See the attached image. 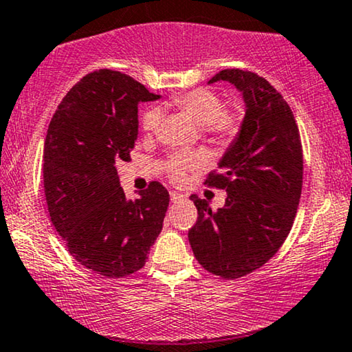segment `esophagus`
Returning a JSON list of instances; mask_svg holds the SVG:
<instances>
[{"mask_svg":"<svg viewBox=\"0 0 352 352\" xmlns=\"http://www.w3.org/2000/svg\"><path fill=\"white\" fill-rule=\"evenodd\" d=\"M170 199H171L173 204H176V201L184 200V199H186V195H182V194H179V192L173 190V192H170Z\"/></svg>","mask_w":352,"mask_h":352,"instance_id":"34e87169","label":"esophagus"}]
</instances>
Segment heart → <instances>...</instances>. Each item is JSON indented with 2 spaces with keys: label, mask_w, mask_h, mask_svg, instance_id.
I'll return each instance as SVG.
<instances>
[{
  "label": "heart",
  "mask_w": 352,
  "mask_h": 352,
  "mask_svg": "<svg viewBox=\"0 0 352 352\" xmlns=\"http://www.w3.org/2000/svg\"><path fill=\"white\" fill-rule=\"evenodd\" d=\"M170 105L189 115L200 126H205L206 133L213 134L216 138L228 139L239 131L237 117L226 113L221 99L210 89L200 88L173 96ZM160 110L155 107L147 109L142 115V129L146 133H153L160 124ZM201 162L204 158L199 153H179L171 158L168 168L175 179H181L186 170H195L201 165Z\"/></svg>",
  "instance_id": "1"
}]
</instances>
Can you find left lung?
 Listing matches in <instances>:
<instances>
[{
    "mask_svg": "<svg viewBox=\"0 0 352 352\" xmlns=\"http://www.w3.org/2000/svg\"><path fill=\"white\" fill-rule=\"evenodd\" d=\"M243 96L240 131L205 184L226 189L223 208L192 195L199 211L189 242L201 266L223 278L256 271L278 252L295 221L302 187V148L290 105L253 72L221 70Z\"/></svg>",
    "mask_w": 352,
    "mask_h": 352,
    "instance_id": "1",
    "label": "left lung"
}]
</instances>
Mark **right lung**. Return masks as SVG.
I'll return each instance as SVG.
<instances>
[{"label": "right lung", "mask_w": 352, "mask_h": 352, "mask_svg": "<svg viewBox=\"0 0 352 352\" xmlns=\"http://www.w3.org/2000/svg\"><path fill=\"white\" fill-rule=\"evenodd\" d=\"M157 99L131 76L93 72L67 93L47 128L43 179L51 223L72 256L100 276L139 271L162 232L168 190L152 181L128 200L117 171L131 160L138 105Z\"/></svg>", "instance_id": "obj_1"}]
</instances>
